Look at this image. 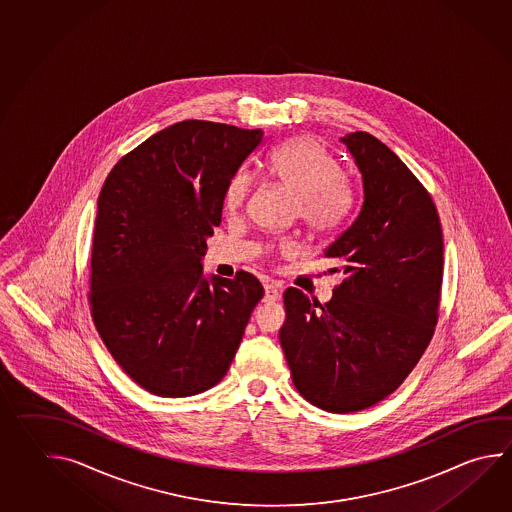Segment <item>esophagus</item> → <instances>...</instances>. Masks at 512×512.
I'll list each match as a JSON object with an SVG mask.
<instances>
[{
    "label": "esophagus",
    "instance_id": "esophagus-1",
    "mask_svg": "<svg viewBox=\"0 0 512 512\" xmlns=\"http://www.w3.org/2000/svg\"><path fill=\"white\" fill-rule=\"evenodd\" d=\"M281 297V290L275 284L264 286V301H277Z\"/></svg>",
    "mask_w": 512,
    "mask_h": 512
}]
</instances>
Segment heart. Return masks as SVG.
I'll list each match as a JSON object with an SVG mask.
<instances>
[{
    "instance_id": "obj_1",
    "label": "heart",
    "mask_w": 512,
    "mask_h": 512,
    "mask_svg": "<svg viewBox=\"0 0 512 512\" xmlns=\"http://www.w3.org/2000/svg\"><path fill=\"white\" fill-rule=\"evenodd\" d=\"M270 177L295 195L299 217L313 231L334 230L350 208V189L341 167L319 142L299 136L275 147L266 160ZM250 175L240 171L226 189V209L239 211L250 193Z\"/></svg>"
}]
</instances>
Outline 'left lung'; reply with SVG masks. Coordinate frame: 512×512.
<instances>
[{
    "mask_svg": "<svg viewBox=\"0 0 512 512\" xmlns=\"http://www.w3.org/2000/svg\"><path fill=\"white\" fill-rule=\"evenodd\" d=\"M339 140L363 184L357 217L323 251L343 282L324 304L288 288L279 339L301 396L348 414L390 396L430 343L443 233L427 189L394 151L363 131Z\"/></svg>",
    "mask_w": 512,
    "mask_h": 512,
    "instance_id": "obj_1",
    "label": "left lung"
}]
</instances>
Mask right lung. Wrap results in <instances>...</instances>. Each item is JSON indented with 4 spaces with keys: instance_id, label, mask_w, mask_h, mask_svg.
I'll return each mask as SVG.
<instances>
[{
    "instance_id": "right-lung-1",
    "label": "right lung",
    "mask_w": 512,
    "mask_h": 512,
    "mask_svg": "<svg viewBox=\"0 0 512 512\" xmlns=\"http://www.w3.org/2000/svg\"><path fill=\"white\" fill-rule=\"evenodd\" d=\"M262 142L261 129L186 120L105 178L91 253L94 324L127 376L157 396L217 385L264 295L251 273L202 270L231 178Z\"/></svg>"
}]
</instances>
